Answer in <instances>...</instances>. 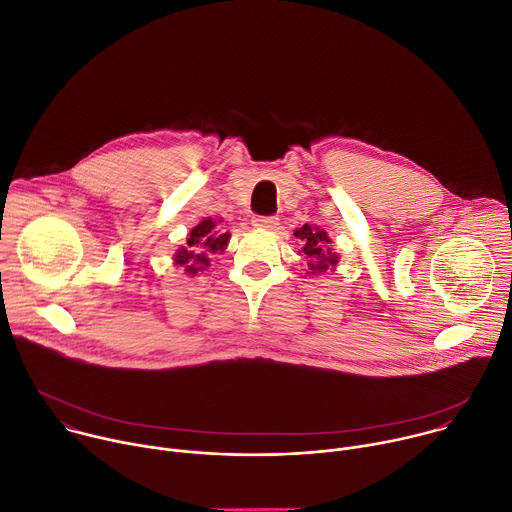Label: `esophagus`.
Segmentation results:
<instances>
[{
    "label": "esophagus",
    "instance_id": "esophagus-1",
    "mask_svg": "<svg viewBox=\"0 0 512 512\" xmlns=\"http://www.w3.org/2000/svg\"><path fill=\"white\" fill-rule=\"evenodd\" d=\"M279 225L277 216H255L253 218V227L263 229V231H275Z\"/></svg>",
    "mask_w": 512,
    "mask_h": 512
}]
</instances>
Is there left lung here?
<instances>
[{"label":"left lung","mask_w":512,"mask_h":512,"mask_svg":"<svg viewBox=\"0 0 512 512\" xmlns=\"http://www.w3.org/2000/svg\"><path fill=\"white\" fill-rule=\"evenodd\" d=\"M302 251L300 255L308 263L306 273L312 277H320L328 271H336L340 255L332 249V239L318 225H304L294 231Z\"/></svg>","instance_id":"obj_1"}]
</instances>
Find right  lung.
I'll return each instance as SVG.
<instances>
[{
    "mask_svg": "<svg viewBox=\"0 0 512 512\" xmlns=\"http://www.w3.org/2000/svg\"><path fill=\"white\" fill-rule=\"evenodd\" d=\"M223 218H202V221L190 229L188 239L174 253V265H178L188 277H196L198 273L210 267V255L223 253L231 241V233L221 227Z\"/></svg>",
    "mask_w": 512,
    "mask_h": 512,
    "instance_id": "1",
    "label": "right lung"
}]
</instances>
